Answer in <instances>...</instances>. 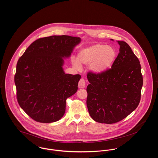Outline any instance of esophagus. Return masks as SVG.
<instances>
[{
    "mask_svg": "<svg viewBox=\"0 0 158 158\" xmlns=\"http://www.w3.org/2000/svg\"><path fill=\"white\" fill-rule=\"evenodd\" d=\"M85 86H86V83H85V79L81 78L78 83V87L82 89V88H85Z\"/></svg>",
    "mask_w": 158,
    "mask_h": 158,
    "instance_id": "1",
    "label": "esophagus"
}]
</instances>
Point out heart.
<instances>
[{"instance_id":"b5f03b06","label":"heart","mask_w":158,"mask_h":158,"mask_svg":"<svg viewBox=\"0 0 158 158\" xmlns=\"http://www.w3.org/2000/svg\"><path fill=\"white\" fill-rule=\"evenodd\" d=\"M117 52L115 48L104 44H95L83 49L78 56V60H73L75 68L80 69L81 64H89V69L96 73H101L110 69L115 62Z\"/></svg>"}]
</instances>
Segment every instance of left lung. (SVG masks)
Instances as JSON below:
<instances>
[{"mask_svg":"<svg viewBox=\"0 0 158 158\" xmlns=\"http://www.w3.org/2000/svg\"><path fill=\"white\" fill-rule=\"evenodd\" d=\"M118 43L119 52L111 69L87 75L90 83L86 89L88 111L100 123L121 121L136 109L141 100L143 78L139 60L127 43Z\"/></svg>","mask_w":158,"mask_h":158,"instance_id":"obj_1","label":"left lung"}]
</instances>
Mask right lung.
I'll use <instances>...</instances> for the list:
<instances>
[{
    "label": "right lung",
    "mask_w": 158,
    "mask_h": 158,
    "mask_svg": "<svg viewBox=\"0 0 158 158\" xmlns=\"http://www.w3.org/2000/svg\"><path fill=\"white\" fill-rule=\"evenodd\" d=\"M80 42L69 35L40 38L19 58L15 76L17 99L35 121L53 123L64 114L66 99L77 91L81 75L65 73L63 58L69 57Z\"/></svg>",
    "instance_id": "right-lung-1"
}]
</instances>
